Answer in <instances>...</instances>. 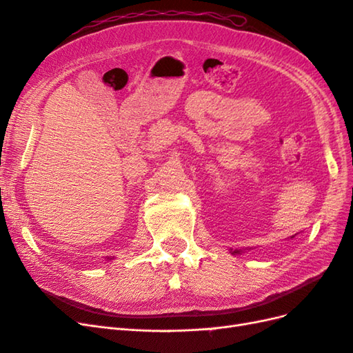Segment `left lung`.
Instances as JSON below:
<instances>
[{
  "label": "left lung",
  "mask_w": 353,
  "mask_h": 353,
  "mask_svg": "<svg viewBox=\"0 0 353 353\" xmlns=\"http://www.w3.org/2000/svg\"><path fill=\"white\" fill-rule=\"evenodd\" d=\"M231 253H232V254H241V250H234V252L231 250Z\"/></svg>",
  "instance_id": "left-lung-1"
}]
</instances>
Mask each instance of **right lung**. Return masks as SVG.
Segmentation results:
<instances>
[{
  "instance_id": "obj_1",
  "label": "right lung",
  "mask_w": 353,
  "mask_h": 353,
  "mask_svg": "<svg viewBox=\"0 0 353 353\" xmlns=\"http://www.w3.org/2000/svg\"><path fill=\"white\" fill-rule=\"evenodd\" d=\"M112 259H113V258H108V261H112Z\"/></svg>"
}]
</instances>
